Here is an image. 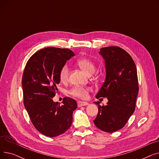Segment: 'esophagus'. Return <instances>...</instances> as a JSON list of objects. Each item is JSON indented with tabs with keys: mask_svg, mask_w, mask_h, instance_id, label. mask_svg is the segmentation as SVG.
<instances>
[{
	"mask_svg": "<svg viewBox=\"0 0 159 159\" xmlns=\"http://www.w3.org/2000/svg\"><path fill=\"white\" fill-rule=\"evenodd\" d=\"M78 107H81V106H84L88 105V102H83V101H79L78 102Z\"/></svg>",
	"mask_w": 159,
	"mask_h": 159,
	"instance_id": "34e87169",
	"label": "esophagus"
}]
</instances>
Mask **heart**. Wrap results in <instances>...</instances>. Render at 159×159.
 Instances as JSON below:
<instances>
[{
  "mask_svg": "<svg viewBox=\"0 0 159 159\" xmlns=\"http://www.w3.org/2000/svg\"><path fill=\"white\" fill-rule=\"evenodd\" d=\"M77 65L80 68L84 71L88 75L93 74L95 71V63L88 58H82L77 60ZM70 76V68L68 64H64L60 70L59 77L60 79L62 82L67 81ZM91 88L89 87L83 86H75L70 91V93L74 97H77L81 98H86Z\"/></svg>",
  "mask_w": 159,
  "mask_h": 159,
  "instance_id": "b5f03b06",
  "label": "heart"
}]
</instances>
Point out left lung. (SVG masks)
<instances>
[{
  "instance_id": "1",
  "label": "left lung",
  "mask_w": 159,
  "mask_h": 159,
  "mask_svg": "<svg viewBox=\"0 0 159 159\" xmlns=\"http://www.w3.org/2000/svg\"><path fill=\"white\" fill-rule=\"evenodd\" d=\"M99 53L105 61L106 79L96 98L106 97V105L101 106L93 120L95 126L107 133L122 128L135 109L139 92L137 71L129 54L118 46L101 49ZM102 99V98H101Z\"/></svg>"
}]
</instances>
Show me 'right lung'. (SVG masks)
Listing matches in <instances>:
<instances>
[{"mask_svg": "<svg viewBox=\"0 0 159 159\" xmlns=\"http://www.w3.org/2000/svg\"><path fill=\"white\" fill-rule=\"evenodd\" d=\"M74 55L69 49L48 47L33 54L25 66L24 104L33 126L47 137H57L68 130L77 108L73 98L64 97L62 105L52 100L61 80L60 70Z\"/></svg>", "mask_w": 159, "mask_h": 159, "instance_id": "obj_1", "label": "right lung"}]
</instances>
